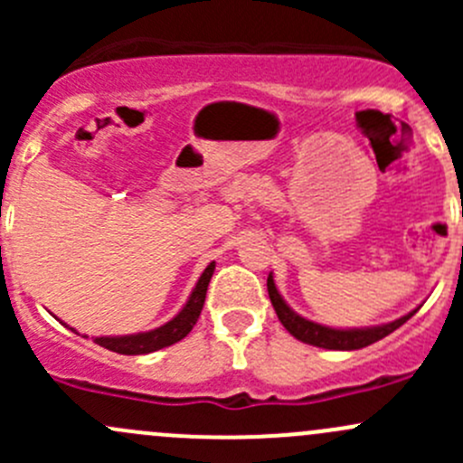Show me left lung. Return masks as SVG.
Masks as SVG:
<instances>
[{
    "instance_id": "left-lung-1",
    "label": "left lung",
    "mask_w": 463,
    "mask_h": 463,
    "mask_svg": "<svg viewBox=\"0 0 463 463\" xmlns=\"http://www.w3.org/2000/svg\"><path fill=\"white\" fill-rule=\"evenodd\" d=\"M266 288H269V298L270 302H273L275 314H278V318L284 325V329H287L293 338L302 340V343L307 345H314V347L338 349V352L363 349L367 347V345L376 343V340L385 338V335H390L392 331L399 329L403 322H408L419 311L417 307V309L410 311V314L403 316V318L385 322V325H378V326H363V329H334V326L318 325V322L298 316L296 311L284 302V298L279 296L278 287H275L273 282V275H269V279H266Z\"/></svg>"
}]
</instances>
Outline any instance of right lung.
Wrapping results in <instances>:
<instances>
[{
    "mask_svg": "<svg viewBox=\"0 0 463 463\" xmlns=\"http://www.w3.org/2000/svg\"><path fill=\"white\" fill-rule=\"evenodd\" d=\"M213 273H214V261H210V264L205 266L202 278H199L197 287H194L193 293H190L184 309H181L170 322H165V325L156 326V329L152 331H143V334L98 335V338L93 340H96V345H100V347L109 349V352H116V354H125V356L152 354V352H158V349L179 343V340H184L185 335L193 331V326L197 325L199 314H202L203 302H205V291H208V282L210 278H213ZM69 329H71V326H69Z\"/></svg>",
    "mask_w": 463,
    "mask_h": 463,
    "instance_id": "add662e5",
    "label": "right lung"
}]
</instances>
